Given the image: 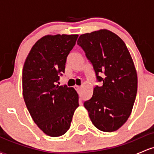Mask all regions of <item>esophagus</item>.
I'll return each instance as SVG.
<instances>
[{
  "mask_svg": "<svg viewBox=\"0 0 154 154\" xmlns=\"http://www.w3.org/2000/svg\"><path fill=\"white\" fill-rule=\"evenodd\" d=\"M74 88H75V89L77 91H80V88H81V87L79 86V85H75V86H74Z\"/></svg>",
  "mask_w": 154,
  "mask_h": 154,
  "instance_id": "1",
  "label": "esophagus"
}]
</instances>
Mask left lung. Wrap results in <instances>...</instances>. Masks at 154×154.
<instances>
[{"label": "left lung", "instance_id": "8db88e82", "mask_svg": "<svg viewBox=\"0 0 154 154\" xmlns=\"http://www.w3.org/2000/svg\"><path fill=\"white\" fill-rule=\"evenodd\" d=\"M77 44L91 63L97 80L103 82L84 106L97 128L115 131L130 116L137 96V74L130 52L122 39L107 29L81 35Z\"/></svg>", "mask_w": 154, "mask_h": 154}]
</instances>
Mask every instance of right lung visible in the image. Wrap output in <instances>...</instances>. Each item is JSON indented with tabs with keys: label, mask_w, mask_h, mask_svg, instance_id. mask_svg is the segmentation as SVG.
<instances>
[{
	"label": "right lung",
	"mask_w": 154,
	"mask_h": 154,
	"mask_svg": "<svg viewBox=\"0 0 154 154\" xmlns=\"http://www.w3.org/2000/svg\"><path fill=\"white\" fill-rule=\"evenodd\" d=\"M78 35H46L30 50L23 69V96L34 122L46 135L67 132L79 106L74 88L58 85Z\"/></svg>",
	"instance_id": "add662e5"
}]
</instances>
